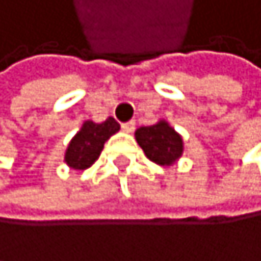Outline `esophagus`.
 Returning <instances> with one entry per match:
<instances>
[{
  "label": "esophagus",
  "instance_id": "34e87169",
  "mask_svg": "<svg viewBox=\"0 0 261 261\" xmlns=\"http://www.w3.org/2000/svg\"><path fill=\"white\" fill-rule=\"evenodd\" d=\"M135 125H136L135 121H128V123H123L121 128H123V132H126V133H133V132H135Z\"/></svg>",
  "mask_w": 261,
  "mask_h": 261
}]
</instances>
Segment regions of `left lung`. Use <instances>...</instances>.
<instances>
[{
    "instance_id": "left-lung-1",
    "label": "left lung",
    "mask_w": 261,
    "mask_h": 261,
    "mask_svg": "<svg viewBox=\"0 0 261 261\" xmlns=\"http://www.w3.org/2000/svg\"><path fill=\"white\" fill-rule=\"evenodd\" d=\"M135 138L145 151L146 158L162 166H171L183 154V138L166 120H160L151 126H140Z\"/></svg>"
}]
</instances>
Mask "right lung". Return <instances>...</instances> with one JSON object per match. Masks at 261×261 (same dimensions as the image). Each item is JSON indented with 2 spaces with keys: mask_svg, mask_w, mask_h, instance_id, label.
Segmentation results:
<instances>
[{
  "mask_svg": "<svg viewBox=\"0 0 261 261\" xmlns=\"http://www.w3.org/2000/svg\"><path fill=\"white\" fill-rule=\"evenodd\" d=\"M116 132H120V125L111 116L103 123H95L91 120L85 121L66 148V165L73 170L90 168L99 158L103 146L110 140V136H113Z\"/></svg>",
  "mask_w": 261,
  "mask_h": 261,
  "instance_id": "add662e5",
  "label": "right lung"
}]
</instances>
